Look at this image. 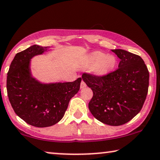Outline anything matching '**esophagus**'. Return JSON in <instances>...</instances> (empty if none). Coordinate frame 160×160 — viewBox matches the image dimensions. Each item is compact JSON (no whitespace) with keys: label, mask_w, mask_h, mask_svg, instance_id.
<instances>
[{"label":"esophagus","mask_w":160,"mask_h":160,"mask_svg":"<svg viewBox=\"0 0 160 160\" xmlns=\"http://www.w3.org/2000/svg\"><path fill=\"white\" fill-rule=\"evenodd\" d=\"M86 87H87V84H86V83L84 82V81H82V82H81L80 88H81V89H83V88H84Z\"/></svg>","instance_id":"34e87169"}]
</instances>
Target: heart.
Returning a JSON list of instances; mask_svg holds the SVG:
<instances>
[{
    "instance_id": "heart-1",
    "label": "heart",
    "mask_w": 160,
    "mask_h": 160,
    "mask_svg": "<svg viewBox=\"0 0 160 160\" xmlns=\"http://www.w3.org/2000/svg\"><path fill=\"white\" fill-rule=\"evenodd\" d=\"M117 58L114 55L100 51L89 53L81 61V66L84 69L91 68L92 73L97 76H106L115 70Z\"/></svg>"
}]
</instances>
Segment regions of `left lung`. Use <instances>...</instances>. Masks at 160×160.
<instances>
[{
  "instance_id": "8db88e82",
  "label": "left lung",
  "mask_w": 160,
  "mask_h": 160,
  "mask_svg": "<svg viewBox=\"0 0 160 160\" xmlns=\"http://www.w3.org/2000/svg\"><path fill=\"white\" fill-rule=\"evenodd\" d=\"M120 59L118 68L106 76L83 73L82 79L93 92L89 103L92 115L110 126H121L142 110L149 88V73L139 55L112 50Z\"/></svg>"
}]
</instances>
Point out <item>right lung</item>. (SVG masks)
Returning <instances> with one entry per match:
<instances>
[{
	"instance_id": "1",
	"label": "right lung",
	"mask_w": 160,
	"mask_h": 160,
	"mask_svg": "<svg viewBox=\"0 0 160 160\" xmlns=\"http://www.w3.org/2000/svg\"><path fill=\"white\" fill-rule=\"evenodd\" d=\"M48 47L34 45L18 52L7 74V94L16 114L31 126L45 128L63 118L69 101L79 90L82 78L73 82L44 84L32 76V58Z\"/></svg>"
}]
</instances>
